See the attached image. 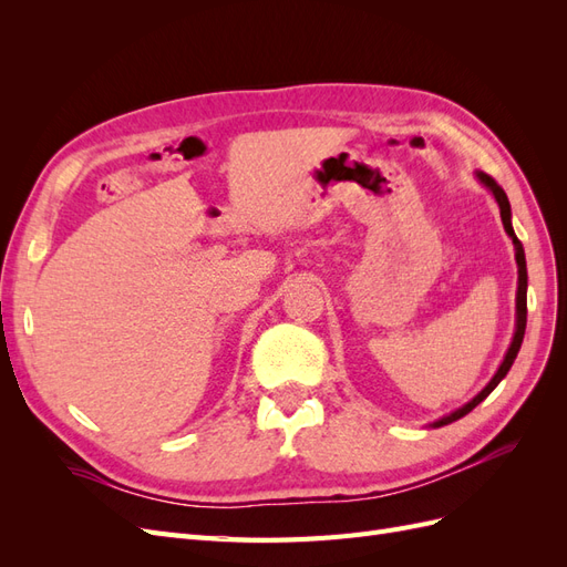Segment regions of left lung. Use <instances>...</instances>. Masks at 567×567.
<instances>
[{
    "instance_id": "8db88e82",
    "label": "left lung",
    "mask_w": 567,
    "mask_h": 567,
    "mask_svg": "<svg viewBox=\"0 0 567 567\" xmlns=\"http://www.w3.org/2000/svg\"><path fill=\"white\" fill-rule=\"evenodd\" d=\"M477 177H480V182H483L485 186L492 188V194H494L496 203H499L504 229H506V234L513 238V246H516V262H518V300H516V307H518V323H516V336H513V342H511V348H508V352H506V359L502 362L499 371L494 373V379L489 381V385H487L483 392H480L473 402H468L466 406H461V409L454 411V414L435 421L433 427L447 425V423H452V421H458L461 416L471 414V411H473L480 402H483L496 385L502 383V379L508 373V369L513 367V362H516L518 350H520L523 338H525V326H527V267H525V250H523V244L518 241L516 231H513V227H511V205H508V198H506V194H504V188L494 182V177H489V175H485V173H477Z\"/></svg>"
}]
</instances>
